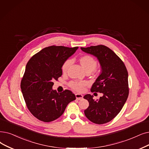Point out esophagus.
Returning a JSON list of instances; mask_svg holds the SVG:
<instances>
[{"label":"esophagus","instance_id":"esophagus-1","mask_svg":"<svg viewBox=\"0 0 149 149\" xmlns=\"http://www.w3.org/2000/svg\"><path fill=\"white\" fill-rule=\"evenodd\" d=\"M75 97H76V99L77 100H81L82 99H83V95H81V94H75Z\"/></svg>","mask_w":149,"mask_h":149}]
</instances>
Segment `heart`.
Here are the masks:
<instances>
[{
	"label": "heart",
	"mask_w": 149,
	"mask_h": 149,
	"mask_svg": "<svg viewBox=\"0 0 149 149\" xmlns=\"http://www.w3.org/2000/svg\"><path fill=\"white\" fill-rule=\"evenodd\" d=\"M72 62V61L71 60H67L64 62L61 66V70L63 74H66L68 72ZM79 62L83 69L85 70L86 73H89L93 70L94 72L93 75L94 76L97 75V71L95 70L97 66V61L93 56L88 55H83L79 58ZM69 85L70 88L75 91L81 93L85 89L86 83L82 81H71L69 84Z\"/></svg>",
	"instance_id": "obj_1"
}]
</instances>
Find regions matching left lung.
<instances>
[{"label":"left lung","mask_w":149,"mask_h":149,"mask_svg":"<svg viewBox=\"0 0 149 149\" xmlns=\"http://www.w3.org/2000/svg\"><path fill=\"white\" fill-rule=\"evenodd\" d=\"M81 49L95 56L99 61L102 72L91 91L103 94L96 100L91 94L84 96L89 102V107L84 113L92 122L105 124L119 114L127 101L129 93L127 70L120 58L105 46L98 45Z\"/></svg>","instance_id":"8db88e82"}]
</instances>
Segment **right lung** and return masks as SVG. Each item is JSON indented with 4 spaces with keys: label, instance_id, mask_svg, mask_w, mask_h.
<instances>
[{
    "label": "right lung",
    "instance_id": "add662e5",
    "mask_svg": "<svg viewBox=\"0 0 149 149\" xmlns=\"http://www.w3.org/2000/svg\"><path fill=\"white\" fill-rule=\"evenodd\" d=\"M78 47L52 46L42 49L28 61L21 80V88L25 103L36 118L44 122L56 120L63 114L74 94L66 89H52L54 81L62 75L61 66Z\"/></svg>",
    "mask_w": 149,
    "mask_h": 149
}]
</instances>
